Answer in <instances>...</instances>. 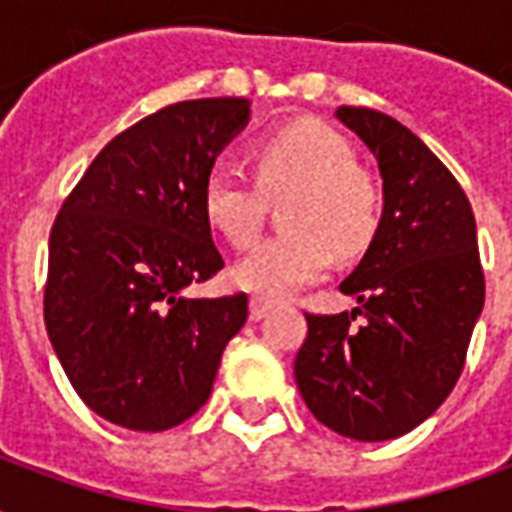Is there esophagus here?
I'll use <instances>...</instances> for the list:
<instances>
[{
    "instance_id": "obj_1",
    "label": "esophagus",
    "mask_w": 512,
    "mask_h": 512,
    "mask_svg": "<svg viewBox=\"0 0 512 512\" xmlns=\"http://www.w3.org/2000/svg\"><path fill=\"white\" fill-rule=\"evenodd\" d=\"M271 299H263V296H255V299L249 301V315H252V321H260V318H266V312L271 310Z\"/></svg>"
}]
</instances>
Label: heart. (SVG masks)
Returning a JSON list of instances; mask_svg holds the SVG:
<instances>
[{
	"instance_id": "obj_1",
	"label": "heart",
	"mask_w": 512,
	"mask_h": 512,
	"mask_svg": "<svg viewBox=\"0 0 512 512\" xmlns=\"http://www.w3.org/2000/svg\"><path fill=\"white\" fill-rule=\"evenodd\" d=\"M257 178L230 164L211 169L202 205L211 224L238 249L257 241L266 224L268 194L290 191L282 233L241 260L233 279L244 290L277 299L318 279L343 257L365 252L381 222V191L356 167L351 142L321 120H293L255 147Z\"/></svg>"
}]
</instances>
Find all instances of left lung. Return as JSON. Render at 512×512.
Segmentation results:
<instances>
[{"label":"left lung","instance_id":"1","mask_svg":"<svg viewBox=\"0 0 512 512\" xmlns=\"http://www.w3.org/2000/svg\"><path fill=\"white\" fill-rule=\"evenodd\" d=\"M337 117L376 156L384 216L340 285L359 307L304 312L307 337L293 373L326 428L386 441L425 422L458 384L483 312V263L472 205L428 145L376 109L340 106Z\"/></svg>","mask_w":512,"mask_h":512}]
</instances>
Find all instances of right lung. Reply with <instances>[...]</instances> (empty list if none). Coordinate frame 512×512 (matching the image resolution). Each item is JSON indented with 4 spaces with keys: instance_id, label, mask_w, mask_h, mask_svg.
<instances>
[{
    "instance_id": "1",
    "label": "right lung",
    "mask_w": 512,
    "mask_h": 512,
    "mask_svg": "<svg viewBox=\"0 0 512 512\" xmlns=\"http://www.w3.org/2000/svg\"><path fill=\"white\" fill-rule=\"evenodd\" d=\"M249 117L246 98L180 101L95 156L49 238L46 332L76 395L120 428L156 433L197 414L246 293L189 299L224 268L205 178Z\"/></svg>"
}]
</instances>
